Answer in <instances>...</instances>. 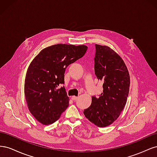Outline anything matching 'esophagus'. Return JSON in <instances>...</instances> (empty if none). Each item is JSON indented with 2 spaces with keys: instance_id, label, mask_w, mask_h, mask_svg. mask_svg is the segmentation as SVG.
Masks as SVG:
<instances>
[{
  "instance_id": "esophagus-1",
  "label": "esophagus",
  "mask_w": 157,
  "mask_h": 157,
  "mask_svg": "<svg viewBox=\"0 0 157 157\" xmlns=\"http://www.w3.org/2000/svg\"><path fill=\"white\" fill-rule=\"evenodd\" d=\"M71 99H72L73 101H76L78 99V97H77V96H73L72 98H71Z\"/></svg>"
}]
</instances>
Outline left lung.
Listing matches in <instances>:
<instances>
[{
	"mask_svg": "<svg viewBox=\"0 0 157 157\" xmlns=\"http://www.w3.org/2000/svg\"><path fill=\"white\" fill-rule=\"evenodd\" d=\"M94 71L103 82V93L92 97L84 110L88 119L98 127H105L117 119L124 109L130 89V75L124 61L107 46L96 44Z\"/></svg>",
	"mask_w": 157,
	"mask_h": 157,
	"instance_id": "8db88e82",
	"label": "left lung"
}]
</instances>
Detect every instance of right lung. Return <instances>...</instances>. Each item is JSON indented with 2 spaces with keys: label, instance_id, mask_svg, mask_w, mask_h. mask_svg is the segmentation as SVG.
Wrapping results in <instances>:
<instances>
[{
  "label": "right lung",
  "instance_id": "obj_1",
  "mask_svg": "<svg viewBox=\"0 0 157 157\" xmlns=\"http://www.w3.org/2000/svg\"><path fill=\"white\" fill-rule=\"evenodd\" d=\"M88 47L58 44L40 51L28 67L25 96L29 110L44 125L58 121L69 106L64 84L66 68L81 58Z\"/></svg>",
  "mask_w": 157,
  "mask_h": 157
}]
</instances>
